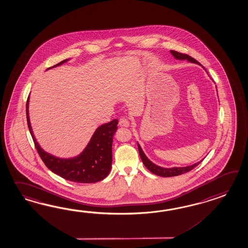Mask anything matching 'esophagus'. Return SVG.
Masks as SVG:
<instances>
[{
    "label": "esophagus",
    "mask_w": 248,
    "mask_h": 248,
    "mask_svg": "<svg viewBox=\"0 0 248 248\" xmlns=\"http://www.w3.org/2000/svg\"><path fill=\"white\" fill-rule=\"evenodd\" d=\"M119 125H120V127H127L130 126V123L126 118H121L120 122H119Z\"/></svg>",
    "instance_id": "obj_1"
}]
</instances>
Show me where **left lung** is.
<instances>
[{"label":"left lung","mask_w":248,"mask_h":248,"mask_svg":"<svg viewBox=\"0 0 248 248\" xmlns=\"http://www.w3.org/2000/svg\"><path fill=\"white\" fill-rule=\"evenodd\" d=\"M170 53L172 54L173 57L175 58L176 60H180V61L186 60L188 62H191V63H196L197 65H200L202 68L206 71V69H204L201 64L199 63L197 61H196L194 58H191L190 56H188L186 54L180 53V52H176V51H170ZM138 146H139V155H140V158H141V160L143 161L144 166L147 168L151 172L155 174L157 176L163 177V178L179 176V175H181V174L188 172V171L192 170L194 168H196L199 163H201L202 161V160H201V161L196 162V163H194L192 165L185 166V167H161V166H159V165H157L155 163H154L153 161H150L148 157L145 155V154H144V151L142 149L141 145L139 144V142H138Z\"/></svg>","instance_id":"left-lung-1"}]
</instances>
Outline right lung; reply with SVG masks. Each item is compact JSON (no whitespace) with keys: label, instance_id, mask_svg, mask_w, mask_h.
Segmentation results:
<instances>
[{"label":"right lung","instance_id":"obj_1","mask_svg":"<svg viewBox=\"0 0 248 248\" xmlns=\"http://www.w3.org/2000/svg\"><path fill=\"white\" fill-rule=\"evenodd\" d=\"M69 60L70 59H66L51 68H48L46 70L61 66ZM29 107V96L27 101L26 110L29 131L41 159L50 170L66 180L77 183H95L108 176L111 169V147L113 136L118 129V120H112L108 123L99 126L93 134L87 146L79 155L74 157L62 158L47 153L41 147L31 127Z\"/></svg>","mask_w":248,"mask_h":248}]
</instances>
